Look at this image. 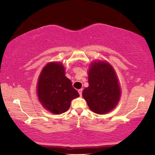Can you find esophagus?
Returning a JSON list of instances; mask_svg holds the SVG:
<instances>
[{
    "label": "esophagus",
    "instance_id": "esophagus-1",
    "mask_svg": "<svg viewBox=\"0 0 155 155\" xmlns=\"http://www.w3.org/2000/svg\"><path fill=\"white\" fill-rule=\"evenodd\" d=\"M78 92H79V94L80 96H82V89H80V90H78Z\"/></svg>",
    "mask_w": 155,
    "mask_h": 155
}]
</instances>
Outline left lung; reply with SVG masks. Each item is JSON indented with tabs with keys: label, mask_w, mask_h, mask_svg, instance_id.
I'll use <instances>...</instances> for the list:
<instances>
[{
	"label": "left lung",
	"mask_w": 155,
	"mask_h": 155,
	"mask_svg": "<svg viewBox=\"0 0 155 155\" xmlns=\"http://www.w3.org/2000/svg\"><path fill=\"white\" fill-rule=\"evenodd\" d=\"M89 71V87L82 92L90 109L94 113L104 114L119 101L120 90L114 69L109 63H93Z\"/></svg>",
	"instance_id": "1"
}]
</instances>
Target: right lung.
I'll list each match as a JSON object with an SVG mask.
<instances>
[{"label":"right lung","mask_w":155,"mask_h":155,"mask_svg":"<svg viewBox=\"0 0 155 155\" xmlns=\"http://www.w3.org/2000/svg\"><path fill=\"white\" fill-rule=\"evenodd\" d=\"M37 94L44 107L56 114L67 111L72 99L80 96L71 80L65 77L63 65L58 63H48L42 70Z\"/></svg>","instance_id":"add662e5"}]
</instances>
